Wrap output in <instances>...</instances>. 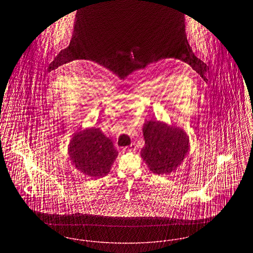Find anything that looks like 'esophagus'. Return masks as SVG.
I'll return each instance as SVG.
<instances>
[{
	"label": "esophagus",
	"instance_id": "obj_1",
	"mask_svg": "<svg viewBox=\"0 0 253 253\" xmlns=\"http://www.w3.org/2000/svg\"><path fill=\"white\" fill-rule=\"evenodd\" d=\"M124 150H125V151L133 152V151H135V150H136V145L134 144V143H132V144L129 145L128 147H125V148H124Z\"/></svg>",
	"mask_w": 253,
	"mask_h": 253
}]
</instances>
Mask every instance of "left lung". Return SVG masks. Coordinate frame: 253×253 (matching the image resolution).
<instances>
[{"label":"left lung","mask_w":253,"mask_h":253,"mask_svg":"<svg viewBox=\"0 0 253 253\" xmlns=\"http://www.w3.org/2000/svg\"><path fill=\"white\" fill-rule=\"evenodd\" d=\"M145 146L140 156L156 174H169L176 170L190 150L189 136L181 127L162 121H148L143 125Z\"/></svg>","instance_id":"8db88e82"}]
</instances>
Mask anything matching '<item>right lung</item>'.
<instances>
[{
	"instance_id": "obj_1",
	"label": "right lung",
	"mask_w": 253,
	"mask_h": 253,
	"mask_svg": "<svg viewBox=\"0 0 253 253\" xmlns=\"http://www.w3.org/2000/svg\"><path fill=\"white\" fill-rule=\"evenodd\" d=\"M119 152L99 127H86L76 131L68 145L73 166L91 178L107 175Z\"/></svg>"
}]
</instances>
